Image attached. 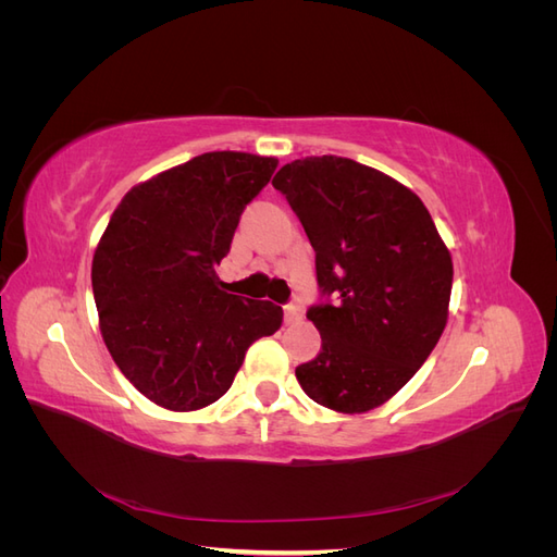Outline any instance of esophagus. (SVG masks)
Masks as SVG:
<instances>
[{
  "instance_id": "obj_1",
  "label": "esophagus",
  "mask_w": 557,
  "mask_h": 557,
  "mask_svg": "<svg viewBox=\"0 0 557 557\" xmlns=\"http://www.w3.org/2000/svg\"><path fill=\"white\" fill-rule=\"evenodd\" d=\"M283 313H285V325H295L297 320L301 318V307H297V305H285V307H283Z\"/></svg>"
}]
</instances>
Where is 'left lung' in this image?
<instances>
[{
  "mask_svg": "<svg viewBox=\"0 0 557 557\" xmlns=\"http://www.w3.org/2000/svg\"><path fill=\"white\" fill-rule=\"evenodd\" d=\"M272 185L307 232L325 297L307 311L323 344L295 369L301 391L339 413L376 409L440 342L450 252L416 193L356 160L301 158Z\"/></svg>",
  "mask_w": 557,
  "mask_h": 557,
  "instance_id": "left-lung-1",
  "label": "left lung"
}]
</instances>
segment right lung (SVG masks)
<instances>
[{"label": "right lung", "mask_w": 557, "mask_h": 557, "mask_svg": "<svg viewBox=\"0 0 557 557\" xmlns=\"http://www.w3.org/2000/svg\"><path fill=\"white\" fill-rule=\"evenodd\" d=\"M276 164L213 150L172 166L134 185L97 244L92 293L104 344L129 383L164 409L221 399L248 346L283 323L281 307L225 293L215 274Z\"/></svg>", "instance_id": "1"}]
</instances>
